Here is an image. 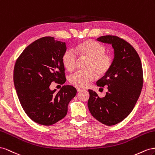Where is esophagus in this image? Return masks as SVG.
<instances>
[{"label":"esophagus","instance_id":"obj_1","mask_svg":"<svg viewBox=\"0 0 155 155\" xmlns=\"http://www.w3.org/2000/svg\"><path fill=\"white\" fill-rule=\"evenodd\" d=\"M77 90L78 92H80V91H82L84 90L82 89V88H81V87H77Z\"/></svg>","mask_w":155,"mask_h":155}]
</instances>
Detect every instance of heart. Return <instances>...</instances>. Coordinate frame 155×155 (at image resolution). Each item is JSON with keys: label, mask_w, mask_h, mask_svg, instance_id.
<instances>
[{"label": "heart", "mask_w": 155, "mask_h": 155, "mask_svg": "<svg viewBox=\"0 0 155 155\" xmlns=\"http://www.w3.org/2000/svg\"><path fill=\"white\" fill-rule=\"evenodd\" d=\"M76 54L81 58L89 59L87 71H78L70 78V82L79 87H86L94 81L95 74L102 77L107 74L113 64L111 55L105 53V47L91 39L83 41L75 47ZM77 56L71 50H67L62 56V64L68 71H73L76 67Z\"/></svg>", "instance_id": "b5f03b06"}]
</instances>
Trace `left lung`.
I'll list each match as a JSON object with an SVG mask.
<instances>
[{"label":"left lung","instance_id":"obj_1","mask_svg":"<svg viewBox=\"0 0 155 155\" xmlns=\"http://www.w3.org/2000/svg\"><path fill=\"white\" fill-rule=\"evenodd\" d=\"M98 41L111 44L114 58L108 73L97 82L101 87L107 86L104 97L89 90L87 107L93 117L108 126L125 119L133 110L143 87V69L138 52L130 43L115 36H103Z\"/></svg>","mask_w":155,"mask_h":155}]
</instances>
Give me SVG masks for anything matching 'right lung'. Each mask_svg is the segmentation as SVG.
I'll return each mask as SVG.
<instances>
[{"label":"right lung","mask_w":155,"mask_h":155,"mask_svg":"<svg viewBox=\"0 0 155 155\" xmlns=\"http://www.w3.org/2000/svg\"><path fill=\"white\" fill-rule=\"evenodd\" d=\"M66 49L65 42L43 37L26 47L16 60L14 82L17 96L26 115L38 124L49 126L63 119L77 94L72 86H63L58 93L49 87L52 82H65L62 56Z\"/></svg>","instance_id":"obj_1"}]
</instances>
